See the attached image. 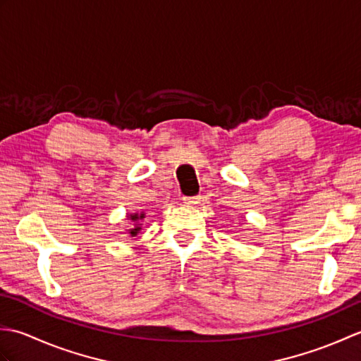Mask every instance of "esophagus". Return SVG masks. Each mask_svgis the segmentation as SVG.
<instances>
[{
    "label": "esophagus",
    "instance_id": "esophagus-1",
    "mask_svg": "<svg viewBox=\"0 0 361 361\" xmlns=\"http://www.w3.org/2000/svg\"><path fill=\"white\" fill-rule=\"evenodd\" d=\"M197 203H200V197L185 198V204H188V206H192V204H197Z\"/></svg>",
    "mask_w": 361,
    "mask_h": 361
}]
</instances>
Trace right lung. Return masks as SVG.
Segmentation results:
<instances>
[{
  "label": "right lung",
  "instance_id": "right-lung-1",
  "mask_svg": "<svg viewBox=\"0 0 361 361\" xmlns=\"http://www.w3.org/2000/svg\"><path fill=\"white\" fill-rule=\"evenodd\" d=\"M127 217H128V220H130V221H133V228H130V229H128V234L132 235V237H135V235H136L137 233H140L141 229H142L141 220H144V219H145V212H144V211H141V212L127 214Z\"/></svg>",
  "mask_w": 361,
  "mask_h": 361
}]
</instances>
